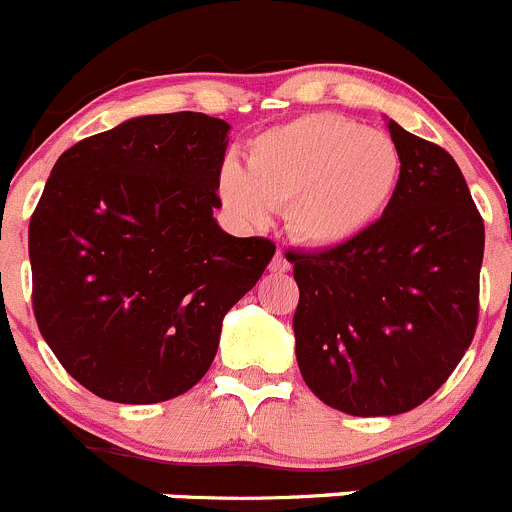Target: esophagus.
<instances>
[{"label": "esophagus", "mask_w": 512, "mask_h": 512, "mask_svg": "<svg viewBox=\"0 0 512 512\" xmlns=\"http://www.w3.org/2000/svg\"><path fill=\"white\" fill-rule=\"evenodd\" d=\"M271 268L273 273H286L288 268H291V263H288V258L283 256V251H276V256H273V261H271Z\"/></svg>", "instance_id": "1"}]
</instances>
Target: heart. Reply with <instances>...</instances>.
Instances as JSON below:
<instances>
[{"label": "heart", "mask_w": 512, "mask_h": 512, "mask_svg": "<svg viewBox=\"0 0 512 512\" xmlns=\"http://www.w3.org/2000/svg\"><path fill=\"white\" fill-rule=\"evenodd\" d=\"M401 151L383 131L336 114H303L261 131L246 169L226 161L219 194L246 226H266L286 206V229L311 249H338L366 234L401 184Z\"/></svg>", "instance_id": "b5f03b06"}]
</instances>
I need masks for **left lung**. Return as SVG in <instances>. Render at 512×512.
Here are the masks:
<instances>
[{
  "label": "left lung",
  "instance_id": "8db88e82",
  "mask_svg": "<svg viewBox=\"0 0 512 512\" xmlns=\"http://www.w3.org/2000/svg\"><path fill=\"white\" fill-rule=\"evenodd\" d=\"M401 184L356 241L291 254L296 361L348 416H398L453 373L478 326L485 229L453 156L388 119Z\"/></svg>",
  "mask_w": 512,
  "mask_h": 512
}]
</instances>
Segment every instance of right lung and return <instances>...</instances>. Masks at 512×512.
Segmentation results:
<instances>
[{
  "mask_svg": "<svg viewBox=\"0 0 512 512\" xmlns=\"http://www.w3.org/2000/svg\"><path fill=\"white\" fill-rule=\"evenodd\" d=\"M229 129L199 111L136 116L54 164L29 221L34 316L94 396L144 406L194 388L276 254L214 219Z\"/></svg>",
  "mask_w": 512,
  "mask_h": 512,
  "instance_id": "add662e5",
  "label": "right lung"
}]
</instances>
